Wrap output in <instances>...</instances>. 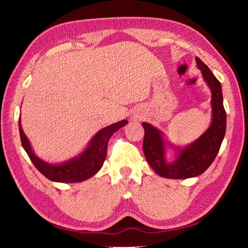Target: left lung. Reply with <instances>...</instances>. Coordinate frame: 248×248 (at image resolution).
Here are the masks:
<instances>
[{
  "instance_id": "1",
  "label": "left lung",
  "mask_w": 248,
  "mask_h": 248,
  "mask_svg": "<svg viewBox=\"0 0 248 248\" xmlns=\"http://www.w3.org/2000/svg\"><path fill=\"white\" fill-rule=\"evenodd\" d=\"M196 61L212 93V123L206 132L188 147L177 148V158L169 162L166 159L167 148L162 132L151 124L142 123L145 157L155 172L164 178L187 179L202 174L214 161L226 134L227 115L220 82L202 60L196 58Z\"/></svg>"
}]
</instances>
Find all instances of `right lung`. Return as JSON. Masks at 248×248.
I'll return each instance as SVG.
<instances>
[{"mask_svg": "<svg viewBox=\"0 0 248 248\" xmlns=\"http://www.w3.org/2000/svg\"><path fill=\"white\" fill-rule=\"evenodd\" d=\"M126 120L111 124L95 134L90 141L88 148L78 157L61 164H50L37 157L30 145L29 140L22 131L20 119L18 120V128L21 145L33 162L35 168L47 179L55 182L74 183L85 181L91 178L103 166L108 153V142L109 138L121 127L126 125Z\"/></svg>", "mask_w": 248, "mask_h": 248, "instance_id": "add662e5", "label": "right lung"}]
</instances>
